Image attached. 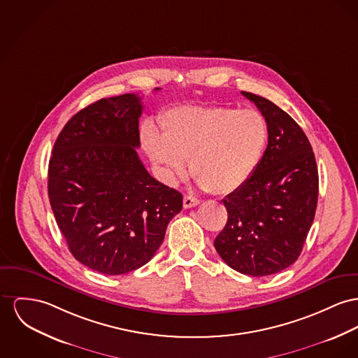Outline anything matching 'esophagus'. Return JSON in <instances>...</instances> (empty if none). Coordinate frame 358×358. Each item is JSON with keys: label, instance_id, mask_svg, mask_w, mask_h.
<instances>
[{"label": "esophagus", "instance_id": "obj_1", "mask_svg": "<svg viewBox=\"0 0 358 358\" xmlns=\"http://www.w3.org/2000/svg\"><path fill=\"white\" fill-rule=\"evenodd\" d=\"M196 205H199V199H196V198H194V196H191V195H186V196L183 198V206H185V209H190V208H194V206H196Z\"/></svg>", "mask_w": 358, "mask_h": 358}]
</instances>
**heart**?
<instances>
[{
  "label": "heart",
  "instance_id": "1",
  "mask_svg": "<svg viewBox=\"0 0 358 358\" xmlns=\"http://www.w3.org/2000/svg\"><path fill=\"white\" fill-rule=\"evenodd\" d=\"M163 137L143 133L150 160L168 178L182 176L190 160L191 175L218 195L240 190L255 173L268 140V126L252 108L179 107L162 117Z\"/></svg>",
  "mask_w": 358,
  "mask_h": 358
}]
</instances>
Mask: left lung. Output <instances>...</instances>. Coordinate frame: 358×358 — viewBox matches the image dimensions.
Masks as SVG:
<instances>
[{
	"instance_id": "8db88e82",
	"label": "left lung",
	"mask_w": 358,
	"mask_h": 358,
	"mask_svg": "<svg viewBox=\"0 0 358 358\" xmlns=\"http://www.w3.org/2000/svg\"><path fill=\"white\" fill-rule=\"evenodd\" d=\"M241 94L267 122L268 143L252 178L222 199L228 221L215 247L234 270L263 277L300 257L315 217L319 176L310 141L294 120L262 96Z\"/></svg>"
}]
</instances>
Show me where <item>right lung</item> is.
I'll use <instances>...</instances> for the list:
<instances>
[{"mask_svg": "<svg viewBox=\"0 0 358 358\" xmlns=\"http://www.w3.org/2000/svg\"><path fill=\"white\" fill-rule=\"evenodd\" d=\"M143 108L134 94L90 104L64 126L48 163L50 205L69 251L107 275L149 262L183 206L138 157Z\"/></svg>", "mask_w": 358, "mask_h": 358, "instance_id": "obj_1", "label": "right lung"}]
</instances>
